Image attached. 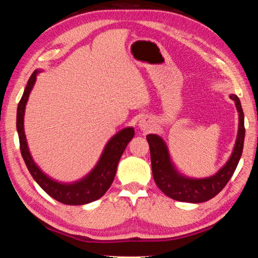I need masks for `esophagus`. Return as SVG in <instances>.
I'll list each match as a JSON object with an SVG mask.
<instances>
[{"mask_svg":"<svg viewBox=\"0 0 258 258\" xmlns=\"http://www.w3.org/2000/svg\"><path fill=\"white\" fill-rule=\"evenodd\" d=\"M149 124H150L149 120L141 119V120H140V123H139V126H140V128H141V130L147 131L148 128H150V125Z\"/></svg>","mask_w":258,"mask_h":258,"instance_id":"34e87169","label":"esophagus"}]
</instances>
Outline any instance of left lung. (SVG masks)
<instances>
[{"label":"left lung","mask_w":258,"mask_h":258,"mask_svg":"<svg viewBox=\"0 0 258 258\" xmlns=\"http://www.w3.org/2000/svg\"><path fill=\"white\" fill-rule=\"evenodd\" d=\"M239 112L238 135L232 154L226 164L215 175L205 178H191L178 174L169 158L167 146L164 140L156 134L147 135L150 147L152 175L157 186L169 198L184 203H204L215 197L230 181L237 168L243 149L244 119L240 100L235 94H230Z\"/></svg>","instance_id":"left-lung-1"}]
</instances>
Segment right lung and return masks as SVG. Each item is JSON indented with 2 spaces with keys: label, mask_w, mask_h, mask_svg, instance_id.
<instances>
[{
  "label": "right lung",
  "mask_w": 258,
  "mask_h": 258,
  "mask_svg": "<svg viewBox=\"0 0 258 258\" xmlns=\"http://www.w3.org/2000/svg\"><path fill=\"white\" fill-rule=\"evenodd\" d=\"M38 73L40 72L35 71L32 74V76L29 77L23 97H21L18 103V109H17V131H18L19 135L21 156H23L30 175L50 197L58 200L59 203L73 205V206L92 203L94 200L101 198L110 187L116 175L117 165H118L120 157L123 155L126 146L128 145V142L134 137V130L133 127H126L113 135L108 141L107 146L104 147V150L101 157H100L98 164L82 180L74 183H61L52 180L51 177L45 175L40 167L34 163L28 149L24 130L26 103L28 101L29 93L35 84Z\"/></svg>",
  "instance_id": "add662e5"
}]
</instances>
